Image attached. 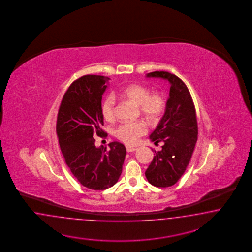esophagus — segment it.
Wrapping results in <instances>:
<instances>
[{
  "label": "esophagus",
  "mask_w": 252,
  "mask_h": 252,
  "mask_svg": "<svg viewBox=\"0 0 252 252\" xmlns=\"http://www.w3.org/2000/svg\"><path fill=\"white\" fill-rule=\"evenodd\" d=\"M126 149L127 153H133V152H136L137 150V148H133V147H129V146H126Z\"/></svg>",
  "instance_id": "obj_1"
}]
</instances>
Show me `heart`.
I'll return each mask as SVG.
<instances>
[{"mask_svg": "<svg viewBox=\"0 0 252 252\" xmlns=\"http://www.w3.org/2000/svg\"><path fill=\"white\" fill-rule=\"evenodd\" d=\"M117 96L137 105L141 115L151 123L157 122L160 119L166 106L165 99L160 93H151V91L143 85H130L119 92ZM115 103L113 95L107 96L102 101L101 114L107 121L115 119ZM146 132L147 126L141 121L124 123L115 128V136L123 142L132 145Z\"/></svg>", "mask_w": 252, "mask_h": 252, "instance_id": "b5f03b06", "label": "heart"}]
</instances>
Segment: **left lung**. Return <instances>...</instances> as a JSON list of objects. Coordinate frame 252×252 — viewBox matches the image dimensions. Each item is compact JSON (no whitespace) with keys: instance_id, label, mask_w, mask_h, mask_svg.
<instances>
[{"instance_id":"8db88e82","label":"left lung","mask_w":252,"mask_h":252,"mask_svg":"<svg viewBox=\"0 0 252 252\" xmlns=\"http://www.w3.org/2000/svg\"><path fill=\"white\" fill-rule=\"evenodd\" d=\"M147 77H159L171 85L165 113L151 139L161 151L154 157L146 170L148 181L157 188L171 187L179 180L190 161L198 139L196 110L190 92L176 75L164 71L147 74Z\"/></svg>"}]
</instances>
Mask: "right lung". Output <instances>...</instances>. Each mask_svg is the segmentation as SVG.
<instances>
[{
    "instance_id": "1",
    "label": "right lung",
    "mask_w": 252,
    "mask_h": 252,
    "mask_svg": "<svg viewBox=\"0 0 252 252\" xmlns=\"http://www.w3.org/2000/svg\"><path fill=\"white\" fill-rule=\"evenodd\" d=\"M109 79L86 75L75 80L57 115L56 133L65 163L79 183L93 190H104L118 181L126 154L117 141L108 149L95 146L94 137L104 134L101 99Z\"/></svg>"
}]
</instances>
